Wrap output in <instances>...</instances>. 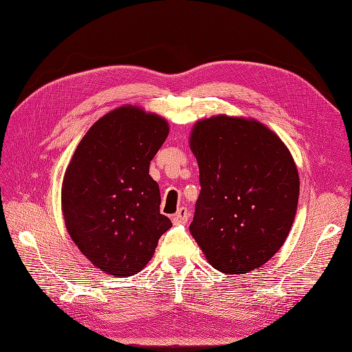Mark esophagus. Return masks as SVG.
<instances>
[{
    "mask_svg": "<svg viewBox=\"0 0 352 352\" xmlns=\"http://www.w3.org/2000/svg\"><path fill=\"white\" fill-rule=\"evenodd\" d=\"M188 217H190L188 210L186 207H179L178 211L174 214L173 221H174V224H181V223H186L188 220Z\"/></svg>",
    "mask_w": 352,
    "mask_h": 352,
    "instance_id": "1",
    "label": "esophagus"
}]
</instances>
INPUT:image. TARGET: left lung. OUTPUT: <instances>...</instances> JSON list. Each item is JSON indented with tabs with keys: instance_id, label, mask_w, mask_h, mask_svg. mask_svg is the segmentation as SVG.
Listing matches in <instances>:
<instances>
[{
	"instance_id": "obj_1",
	"label": "left lung",
	"mask_w": 352,
	"mask_h": 352,
	"mask_svg": "<svg viewBox=\"0 0 352 352\" xmlns=\"http://www.w3.org/2000/svg\"><path fill=\"white\" fill-rule=\"evenodd\" d=\"M190 146L201 186L192 237L223 273L261 267L295 220L299 175L289 149L261 122L226 115L198 120Z\"/></svg>"
}]
</instances>
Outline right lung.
<instances>
[{
	"instance_id": "1",
	"label": "right lung",
	"mask_w": 352,
	"mask_h": 352,
	"mask_svg": "<svg viewBox=\"0 0 352 352\" xmlns=\"http://www.w3.org/2000/svg\"><path fill=\"white\" fill-rule=\"evenodd\" d=\"M166 120L120 106L95 122L67 166L62 208L66 228L91 265L109 276H132L173 226L160 212L149 164L165 142Z\"/></svg>"
}]
</instances>
